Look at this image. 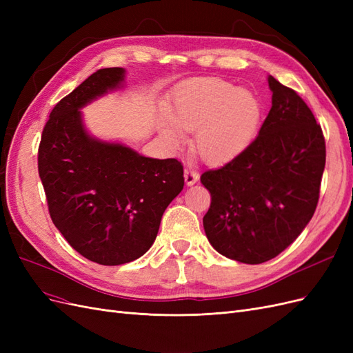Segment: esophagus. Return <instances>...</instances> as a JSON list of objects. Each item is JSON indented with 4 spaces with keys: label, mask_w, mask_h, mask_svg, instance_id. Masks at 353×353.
I'll use <instances>...</instances> for the list:
<instances>
[{
    "label": "esophagus",
    "mask_w": 353,
    "mask_h": 353,
    "mask_svg": "<svg viewBox=\"0 0 353 353\" xmlns=\"http://www.w3.org/2000/svg\"><path fill=\"white\" fill-rule=\"evenodd\" d=\"M184 179H185V184L188 185V187H191V185H194L197 181H199V172H196L194 169H185L184 170Z\"/></svg>",
    "instance_id": "1"
}]
</instances>
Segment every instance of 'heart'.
Segmentation results:
<instances>
[{"label": "heart", "mask_w": 353, "mask_h": 353, "mask_svg": "<svg viewBox=\"0 0 353 353\" xmlns=\"http://www.w3.org/2000/svg\"><path fill=\"white\" fill-rule=\"evenodd\" d=\"M263 108L250 91L222 79H200L181 88L172 114L162 112L159 128L166 143L179 147L194 132V152L208 163H225L241 154L258 134Z\"/></svg>", "instance_id": "heart-1"}]
</instances>
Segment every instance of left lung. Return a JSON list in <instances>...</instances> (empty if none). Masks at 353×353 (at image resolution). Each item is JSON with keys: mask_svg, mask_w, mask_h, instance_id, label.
Listing matches in <instances>:
<instances>
[{"mask_svg": "<svg viewBox=\"0 0 353 353\" xmlns=\"http://www.w3.org/2000/svg\"><path fill=\"white\" fill-rule=\"evenodd\" d=\"M272 105L259 135L225 166L200 176L212 196L203 218L218 253L262 263L287 249L314 216L325 141L306 103L271 74Z\"/></svg>", "mask_w": 353, "mask_h": 353, "instance_id": "1", "label": "left lung"}]
</instances>
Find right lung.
Segmentation results:
<instances>
[{
  "instance_id": "obj_1",
  "label": "right lung",
  "mask_w": 353,
  "mask_h": 353,
  "mask_svg": "<svg viewBox=\"0 0 353 353\" xmlns=\"http://www.w3.org/2000/svg\"><path fill=\"white\" fill-rule=\"evenodd\" d=\"M123 68L92 73L56 104L44 126L38 170L56 228L83 258L122 265L156 240L163 212L184 187L176 159H152L88 132L81 109L119 90Z\"/></svg>"
}]
</instances>
